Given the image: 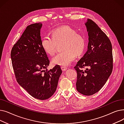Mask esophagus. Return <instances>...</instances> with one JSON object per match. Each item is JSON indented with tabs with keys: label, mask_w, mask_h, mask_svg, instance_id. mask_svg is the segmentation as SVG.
<instances>
[{
	"label": "esophagus",
	"mask_w": 124,
	"mask_h": 124,
	"mask_svg": "<svg viewBox=\"0 0 124 124\" xmlns=\"http://www.w3.org/2000/svg\"><path fill=\"white\" fill-rule=\"evenodd\" d=\"M61 69L63 71H65L67 70V68L66 67H64V66H61Z\"/></svg>",
	"instance_id": "esophagus-1"
}]
</instances>
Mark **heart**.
Masks as SVG:
<instances>
[{
  "label": "heart",
  "instance_id": "1",
  "mask_svg": "<svg viewBox=\"0 0 124 124\" xmlns=\"http://www.w3.org/2000/svg\"><path fill=\"white\" fill-rule=\"evenodd\" d=\"M63 42L62 49L65 50L56 54L52 59L54 65L67 66L72 62L76 56L82 55L86 48L84 37L77 33L70 27L64 25L54 29L52 31V37H45L42 40V48L46 53L53 55L56 51L58 44Z\"/></svg>",
  "mask_w": 124,
  "mask_h": 124
}]
</instances>
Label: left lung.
Here are the masks:
<instances>
[{
	"mask_svg": "<svg viewBox=\"0 0 124 124\" xmlns=\"http://www.w3.org/2000/svg\"><path fill=\"white\" fill-rule=\"evenodd\" d=\"M85 24L88 35L87 51L74 68L77 90L88 96L98 92L106 83L112 72L113 58L112 44L105 32L92 19H87Z\"/></svg>",
	"mask_w": 124,
	"mask_h": 124,
	"instance_id": "obj_1",
	"label": "left lung"
}]
</instances>
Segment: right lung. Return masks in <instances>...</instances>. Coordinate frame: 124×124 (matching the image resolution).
Instances as JSON below:
<instances>
[{"label": "right lung", "mask_w": 124, "mask_h": 124, "mask_svg": "<svg viewBox=\"0 0 124 124\" xmlns=\"http://www.w3.org/2000/svg\"><path fill=\"white\" fill-rule=\"evenodd\" d=\"M41 23L28 25L13 46L11 59L17 82L32 97L48 99L56 90L62 70L56 65L50 70V61L41 44Z\"/></svg>", "instance_id": "obj_1"}]
</instances>
